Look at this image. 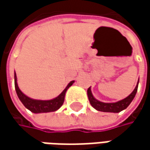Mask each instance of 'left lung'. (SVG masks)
<instances>
[{"label": "left lung", "instance_id": "left-lung-1", "mask_svg": "<svg viewBox=\"0 0 150 150\" xmlns=\"http://www.w3.org/2000/svg\"><path fill=\"white\" fill-rule=\"evenodd\" d=\"M138 85H139V81L136 85L134 90L132 92V93L129 95L126 98L123 100L118 101L117 103H102L100 101H98L93 98L92 94V92L90 88L88 89V97L89 99L90 104L95 109L101 111V112H119L125 108H127L128 106L130 104V103L133 101L134 98L135 97L137 90H138Z\"/></svg>", "mask_w": 150, "mask_h": 150}]
</instances>
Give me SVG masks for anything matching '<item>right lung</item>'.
Masks as SVG:
<instances>
[{
	"instance_id": "right-lung-1",
	"label": "right lung",
	"mask_w": 150,
	"mask_h": 150,
	"mask_svg": "<svg viewBox=\"0 0 150 150\" xmlns=\"http://www.w3.org/2000/svg\"><path fill=\"white\" fill-rule=\"evenodd\" d=\"M74 81L70 82L68 85L67 86V88L62 91V93H61L58 97H57L54 99L47 101H42V100H35L32 99L30 98H28L18 88V85L16 83V75L15 72V88L17 96L19 98L21 102L23 103V105L26 107L27 109H29L31 112L38 113V112H54L56 110H57L64 102L65 98V94L67 88L72 86Z\"/></svg>"
}]
</instances>
